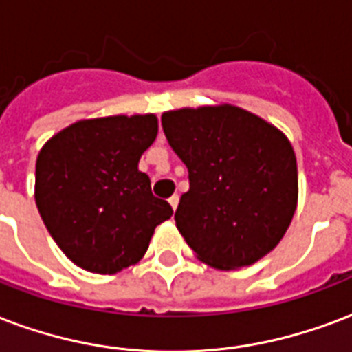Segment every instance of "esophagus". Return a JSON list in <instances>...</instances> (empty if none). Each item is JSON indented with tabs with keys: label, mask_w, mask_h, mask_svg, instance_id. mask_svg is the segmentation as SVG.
Returning a JSON list of instances; mask_svg holds the SVG:
<instances>
[{
	"label": "esophagus",
	"mask_w": 352,
	"mask_h": 352,
	"mask_svg": "<svg viewBox=\"0 0 352 352\" xmlns=\"http://www.w3.org/2000/svg\"><path fill=\"white\" fill-rule=\"evenodd\" d=\"M168 201H169V205H171V209L175 210V209H177V205H179V196H177V194H173V196L169 197Z\"/></svg>",
	"instance_id": "1"
}]
</instances>
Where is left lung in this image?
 Instances as JSON below:
<instances>
[{"label":"left lung","instance_id":"obj_1","mask_svg":"<svg viewBox=\"0 0 352 352\" xmlns=\"http://www.w3.org/2000/svg\"><path fill=\"white\" fill-rule=\"evenodd\" d=\"M164 134L188 168L175 212L197 259L248 267L282 241L298 199L296 156L280 130L236 106L166 111Z\"/></svg>","mask_w":352,"mask_h":352}]
</instances>
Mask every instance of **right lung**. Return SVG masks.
Returning a JSON list of instances; mask_svg holds the SVG:
<instances>
[{
	"label": "right lung",
	"mask_w": 352,
	"mask_h": 352,
	"mask_svg": "<svg viewBox=\"0 0 352 352\" xmlns=\"http://www.w3.org/2000/svg\"><path fill=\"white\" fill-rule=\"evenodd\" d=\"M156 134L153 113L85 119L38 153L37 209L52 239L80 269L116 274L136 265L156 226L173 214L138 169Z\"/></svg>",
	"instance_id": "obj_1"
}]
</instances>
